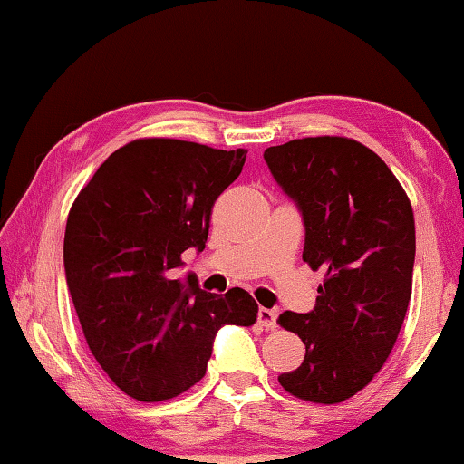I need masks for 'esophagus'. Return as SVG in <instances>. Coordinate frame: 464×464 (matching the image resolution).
I'll use <instances>...</instances> for the list:
<instances>
[{"mask_svg": "<svg viewBox=\"0 0 464 464\" xmlns=\"http://www.w3.org/2000/svg\"><path fill=\"white\" fill-rule=\"evenodd\" d=\"M257 319H260V324L266 329H276L278 327V311L274 309H260L257 311Z\"/></svg>", "mask_w": 464, "mask_h": 464, "instance_id": "obj_1", "label": "esophagus"}]
</instances>
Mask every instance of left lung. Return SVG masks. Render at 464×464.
Segmentation results:
<instances>
[{
    "mask_svg": "<svg viewBox=\"0 0 464 464\" xmlns=\"http://www.w3.org/2000/svg\"><path fill=\"white\" fill-rule=\"evenodd\" d=\"M264 160L303 213V260L325 270L315 309L278 319L304 343L301 366L278 382L303 401L342 403L374 379L401 332L415 260L411 202L354 139H295Z\"/></svg>",
    "mask_w": 464,
    "mask_h": 464,
    "instance_id": "obj_1",
    "label": "left lung"
}]
</instances>
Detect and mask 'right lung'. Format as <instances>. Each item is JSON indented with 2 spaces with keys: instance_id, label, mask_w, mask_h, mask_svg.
Returning a JSON list of instances; mask_svg holds the SVG:
<instances>
[{
  "instance_id": "right-lung-1",
  "label": "right lung",
  "mask_w": 464,
  "mask_h": 464,
  "mask_svg": "<svg viewBox=\"0 0 464 464\" xmlns=\"http://www.w3.org/2000/svg\"><path fill=\"white\" fill-rule=\"evenodd\" d=\"M247 151L179 139L130 140L108 157L72 204L63 243L73 307L110 381L143 403L194 387L223 325L249 327L247 290L204 293L171 280L186 249H204L215 200Z\"/></svg>"
}]
</instances>
